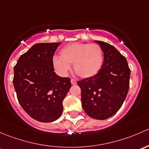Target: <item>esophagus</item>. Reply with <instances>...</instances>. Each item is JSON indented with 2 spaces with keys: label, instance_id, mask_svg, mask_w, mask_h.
<instances>
[{
  "label": "esophagus",
  "instance_id": "1",
  "mask_svg": "<svg viewBox=\"0 0 149 149\" xmlns=\"http://www.w3.org/2000/svg\"><path fill=\"white\" fill-rule=\"evenodd\" d=\"M71 84L72 85H76L77 81L74 79H71Z\"/></svg>",
  "mask_w": 149,
  "mask_h": 149
}]
</instances>
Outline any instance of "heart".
<instances>
[{
	"mask_svg": "<svg viewBox=\"0 0 149 149\" xmlns=\"http://www.w3.org/2000/svg\"><path fill=\"white\" fill-rule=\"evenodd\" d=\"M60 56L53 58L54 67L59 74L65 75L70 70V64H73L75 73L83 78L95 76L104 61L103 51L97 44H70L62 49Z\"/></svg>",
	"mask_w": 149,
	"mask_h": 149,
	"instance_id": "b5f03b06",
	"label": "heart"
}]
</instances>
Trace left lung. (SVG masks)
Returning <instances> with one entry per match:
<instances>
[{"label":"left lung","instance_id":"1","mask_svg":"<svg viewBox=\"0 0 149 149\" xmlns=\"http://www.w3.org/2000/svg\"><path fill=\"white\" fill-rule=\"evenodd\" d=\"M102 48L104 61L95 76L78 81L82 108L90 117L105 120L121 108L129 89L131 70L124 56L113 46L95 41Z\"/></svg>","mask_w":149,"mask_h":149}]
</instances>
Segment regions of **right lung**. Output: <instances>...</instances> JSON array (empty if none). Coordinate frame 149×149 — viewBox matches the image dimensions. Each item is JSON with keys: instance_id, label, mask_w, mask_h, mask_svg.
<instances>
[{"instance_id": "obj_1", "label": "right lung", "mask_w": 149, "mask_h": 149, "mask_svg": "<svg viewBox=\"0 0 149 149\" xmlns=\"http://www.w3.org/2000/svg\"><path fill=\"white\" fill-rule=\"evenodd\" d=\"M59 43H39L18 59L13 85L18 100L30 117L42 123L59 118L62 102L71 87L69 77L54 72L53 56Z\"/></svg>"}]
</instances>
